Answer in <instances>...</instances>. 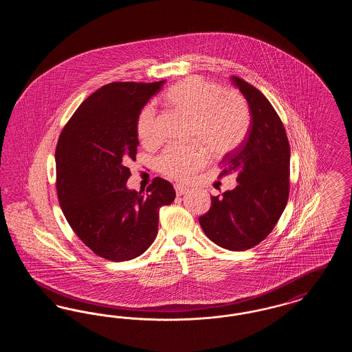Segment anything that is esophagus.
Returning <instances> with one entry per match:
<instances>
[{
    "mask_svg": "<svg viewBox=\"0 0 352 352\" xmlns=\"http://www.w3.org/2000/svg\"><path fill=\"white\" fill-rule=\"evenodd\" d=\"M174 188H175V192H177V195L179 197V195H184V194H186L187 192V187H184V186H181V184H175L174 186Z\"/></svg>",
    "mask_w": 352,
    "mask_h": 352,
    "instance_id": "obj_1",
    "label": "esophagus"
}]
</instances>
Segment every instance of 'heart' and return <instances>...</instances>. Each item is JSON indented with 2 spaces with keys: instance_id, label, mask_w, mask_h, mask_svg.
<instances>
[{
  "instance_id": "1",
  "label": "heart",
  "mask_w": 352,
  "mask_h": 352,
  "mask_svg": "<svg viewBox=\"0 0 352 352\" xmlns=\"http://www.w3.org/2000/svg\"><path fill=\"white\" fill-rule=\"evenodd\" d=\"M165 100L174 109L191 118L188 138L198 144L170 145L157 160V168L170 179L184 182L208 161V153L219 158L232 153L250 129V108L234 89L199 76L187 78L173 85ZM137 135L145 146L161 141L155 109L146 105L137 118Z\"/></svg>"
}]
</instances>
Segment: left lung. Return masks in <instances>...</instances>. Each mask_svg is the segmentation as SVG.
Returning a JSON list of instances; mask_svg holds the SVG:
<instances>
[{
  "label": "left lung",
  "mask_w": 352,
  "mask_h": 352,
  "mask_svg": "<svg viewBox=\"0 0 352 352\" xmlns=\"http://www.w3.org/2000/svg\"><path fill=\"white\" fill-rule=\"evenodd\" d=\"M248 101L251 126L243 144L227 154L219 177L236 173L237 186L218 197L199 218L219 247L245 251L268 236L284 212L290 190V146L284 124L268 99L252 84L232 76Z\"/></svg>",
  "instance_id": "1"
}]
</instances>
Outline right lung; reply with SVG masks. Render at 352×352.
<instances>
[{
  "label": "right lung",
  "instance_id": "right-lung-1",
  "mask_svg": "<svg viewBox=\"0 0 352 352\" xmlns=\"http://www.w3.org/2000/svg\"><path fill=\"white\" fill-rule=\"evenodd\" d=\"M164 80L115 82L80 104L59 135L56 194L69 227L109 261L138 257L158 234L160 208L175 199L173 184L155 177L146 192L126 188L138 146L137 118Z\"/></svg>",
  "mask_w": 352,
  "mask_h": 352
}]
</instances>
